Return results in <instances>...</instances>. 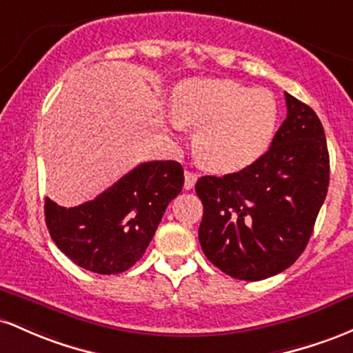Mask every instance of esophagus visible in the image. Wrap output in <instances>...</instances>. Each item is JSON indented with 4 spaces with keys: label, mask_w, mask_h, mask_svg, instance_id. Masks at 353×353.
<instances>
[{
    "label": "esophagus",
    "mask_w": 353,
    "mask_h": 353,
    "mask_svg": "<svg viewBox=\"0 0 353 353\" xmlns=\"http://www.w3.org/2000/svg\"><path fill=\"white\" fill-rule=\"evenodd\" d=\"M196 180H198V176H196V173H193V172H185V190H192L193 187H195V183H196Z\"/></svg>",
    "instance_id": "obj_1"
}]
</instances>
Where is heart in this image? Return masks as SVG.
<instances>
[{
	"instance_id": "b5f03b06",
	"label": "heart",
	"mask_w": 353,
	"mask_h": 353,
	"mask_svg": "<svg viewBox=\"0 0 353 353\" xmlns=\"http://www.w3.org/2000/svg\"><path fill=\"white\" fill-rule=\"evenodd\" d=\"M170 108L173 130L198 128L195 153L215 173H235L255 163L270 146L279 121L272 91L216 78L181 81Z\"/></svg>"
}]
</instances>
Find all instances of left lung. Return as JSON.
<instances>
[{"instance_id":"obj_1","label":"left lung","mask_w":353,"mask_h":353,"mask_svg":"<svg viewBox=\"0 0 353 353\" xmlns=\"http://www.w3.org/2000/svg\"><path fill=\"white\" fill-rule=\"evenodd\" d=\"M287 118L248 168L201 176L198 239L205 256L247 282L287 270L302 255L327 196L330 158L314 110L285 93Z\"/></svg>"}]
</instances>
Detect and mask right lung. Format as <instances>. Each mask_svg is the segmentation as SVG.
Listing matches in <instances>:
<instances>
[{
    "mask_svg": "<svg viewBox=\"0 0 353 353\" xmlns=\"http://www.w3.org/2000/svg\"><path fill=\"white\" fill-rule=\"evenodd\" d=\"M183 181L178 161H146L78 207H59L46 198V227L78 267L100 275L121 273L143 256Z\"/></svg>",
    "mask_w": 353,
    "mask_h": 353,
    "instance_id": "obj_1",
    "label": "right lung"
}]
</instances>
